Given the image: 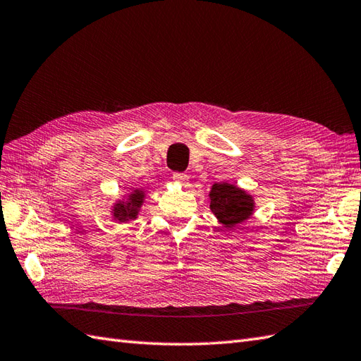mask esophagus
<instances>
[{
	"instance_id": "esophagus-1",
	"label": "esophagus",
	"mask_w": 361,
	"mask_h": 361,
	"mask_svg": "<svg viewBox=\"0 0 361 361\" xmlns=\"http://www.w3.org/2000/svg\"><path fill=\"white\" fill-rule=\"evenodd\" d=\"M173 180L176 183H179V185H182V187H187L188 185V176L187 174L176 173V174H173Z\"/></svg>"
}]
</instances>
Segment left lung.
Segmentation results:
<instances>
[{
	"label": "left lung",
	"mask_w": 361,
	"mask_h": 361,
	"mask_svg": "<svg viewBox=\"0 0 361 361\" xmlns=\"http://www.w3.org/2000/svg\"><path fill=\"white\" fill-rule=\"evenodd\" d=\"M208 204L214 218L224 228L235 230L252 218L256 210V202L253 195L247 190L238 187L231 182H214L210 193H208Z\"/></svg>",
	"instance_id": "obj_1"
}]
</instances>
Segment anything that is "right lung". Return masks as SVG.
<instances>
[{
	"label": "right lung",
	"instance_id": "1",
	"mask_svg": "<svg viewBox=\"0 0 361 361\" xmlns=\"http://www.w3.org/2000/svg\"><path fill=\"white\" fill-rule=\"evenodd\" d=\"M145 199L147 191L140 187L126 190L125 195L116 199L114 204L111 205V218L114 219V222L120 224L135 221L142 210V205L145 204Z\"/></svg>",
	"mask_w": 361,
	"mask_h": 361
}]
</instances>
